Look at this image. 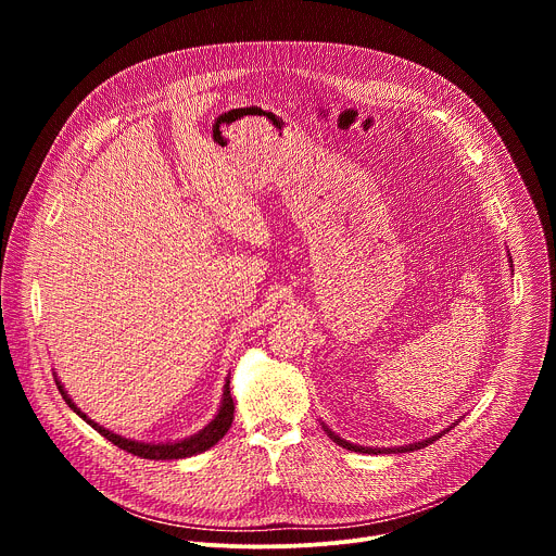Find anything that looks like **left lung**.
Wrapping results in <instances>:
<instances>
[{
    "instance_id": "8db88e82",
    "label": "left lung",
    "mask_w": 556,
    "mask_h": 556,
    "mask_svg": "<svg viewBox=\"0 0 556 556\" xmlns=\"http://www.w3.org/2000/svg\"><path fill=\"white\" fill-rule=\"evenodd\" d=\"M328 431V435L337 442V444H341L343 448H350V451H358V453H380V448H365V446H356V444H350V442H345V440H341L339 435H334L330 429H326ZM429 442H433V440H427V442H418V444H409V446H403V448H395V451H401V453H405V451H416V448H422V446H427Z\"/></svg>"
}]
</instances>
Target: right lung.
Masks as SVG:
<instances>
[{
    "instance_id": "obj_1",
    "label": "right lung",
    "mask_w": 556,
    "mask_h": 556,
    "mask_svg": "<svg viewBox=\"0 0 556 556\" xmlns=\"http://www.w3.org/2000/svg\"><path fill=\"white\" fill-rule=\"evenodd\" d=\"M230 380H226V387H224V399H222V407L215 416V420L204 427L200 433L187 438V440H180V442H169V444H144V442H136V440H127V438H121L103 427H99L97 422H92L81 409H76V405L70 401V395L63 391L61 382L56 380V387L63 395V401L70 405V409H74L78 416H81L88 425H92L103 438H108L112 444H116L118 448L131 453V455H138V457H144V459H180V457H191L195 453H202L206 448H211L213 444H217L226 431L230 429V422H232V412H235V403H232V395H230Z\"/></svg>"
}]
</instances>
